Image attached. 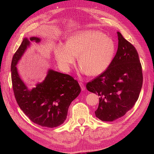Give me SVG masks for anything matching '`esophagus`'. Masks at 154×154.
<instances>
[{"label": "esophagus", "instance_id": "1", "mask_svg": "<svg viewBox=\"0 0 154 154\" xmlns=\"http://www.w3.org/2000/svg\"><path fill=\"white\" fill-rule=\"evenodd\" d=\"M79 84H80V87H81V88H82V91H85V87L84 84H83V83L80 82H79Z\"/></svg>", "mask_w": 154, "mask_h": 154}]
</instances>
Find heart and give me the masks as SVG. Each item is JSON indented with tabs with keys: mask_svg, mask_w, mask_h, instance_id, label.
<instances>
[{
	"mask_svg": "<svg viewBox=\"0 0 154 154\" xmlns=\"http://www.w3.org/2000/svg\"><path fill=\"white\" fill-rule=\"evenodd\" d=\"M114 41L99 31L78 32L68 37L66 44L54 48L56 60L63 70L68 71L78 55L80 71L90 76H97L107 69L115 53Z\"/></svg>",
	"mask_w": 154,
	"mask_h": 154,
	"instance_id": "b5f03b06",
	"label": "heart"
}]
</instances>
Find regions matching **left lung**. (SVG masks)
<instances>
[{
  "label": "left lung",
  "instance_id": "left-lung-1",
  "mask_svg": "<svg viewBox=\"0 0 154 154\" xmlns=\"http://www.w3.org/2000/svg\"><path fill=\"white\" fill-rule=\"evenodd\" d=\"M117 33L118 48L110 66L86 85L88 91L100 96L95 114L103 122H112L131 109L143 85L137 51L119 32Z\"/></svg>",
  "mask_w": 154,
  "mask_h": 154
}]
</instances>
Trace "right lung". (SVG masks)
Returning a JSON list of instances; mask_svg holds the SVG:
<instances>
[{"label":"right lung","mask_w":154,"mask_h":154,"mask_svg":"<svg viewBox=\"0 0 154 154\" xmlns=\"http://www.w3.org/2000/svg\"><path fill=\"white\" fill-rule=\"evenodd\" d=\"M38 37L23 39L14 54L11 65L14 95L18 106L31 122L42 127L54 128L64 123L71 102L80 94L77 80L69 74L48 71L45 80L29 89L21 80L17 64L32 42L39 43Z\"/></svg>","instance_id":"obj_1"}]
</instances>
